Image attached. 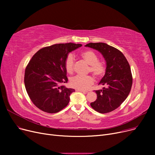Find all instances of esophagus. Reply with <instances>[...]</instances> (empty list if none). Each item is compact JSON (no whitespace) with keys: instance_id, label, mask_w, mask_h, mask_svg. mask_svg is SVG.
Returning a JSON list of instances; mask_svg holds the SVG:
<instances>
[{"instance_id":"34e87169","label":"esophagus","mask_w":155,"mask_h":155,"mask_svg":"<svg viewBox=\"0 0 155 155\" xmlns=\"http://www.w3.org/2000/svg\"><path fill=\"white\" fill-rule=\"evenodd\" d=\"M76 91L78 92H83L84 94H87L88 92L87 91H82V90H79V89H76Z\"/></svg>"}]
</instances>
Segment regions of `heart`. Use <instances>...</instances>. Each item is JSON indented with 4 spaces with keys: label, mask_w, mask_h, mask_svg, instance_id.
Wrapping results in <instances>:
<instances>
[{
    "label": "heart",
    "mask_w": 155,
    "mask_h": 155,
    "mask_svg": "<svg viewBox=\"0 0 155 155\" xmlns=\"http://www.w3.org/2000/svg\"><path fill=\"white\" fill-rule=\"evenodd\" d=\"M84 60L90 65L88 71L92 73L96 78H101L106 71V64L99 60L97 54L92 50H86L81 54ZM64 67L68 73H73L75 68V57L72 53L68 54L64 60ZM94 83V80L91 76L77 75L70 79V85L79 90L85 91L90 88Z\"/></svg>",
    "instance_id": "heart-1"
}]
</instances>
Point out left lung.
Listing matches in <instances>:
<instances>
[{
    "label": "left lung",
    "instance_id": "8db88e82",
    "mask_svg": "<svg viewBox=\"0 0 155 155\" xmlns=\"http://www.w3.org/2000/svg\"><path fill=\"white\" fill-rule=\"evenodd\" d=\"M98 50L106 61V71L95 91L97 99L91 107L101 114L108 113L119 107L127 97L133 84L131 67L124 55L117 48L104 43H90L85 45Z\"/></svg>",
    "mask_w": 155,
    "mask_h": 155
}]
</instances>
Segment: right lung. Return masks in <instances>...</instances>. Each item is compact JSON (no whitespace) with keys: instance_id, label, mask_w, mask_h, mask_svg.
I'll return each mask as SVG.
<instances>
[{"instance_id":"add662e5","label":"right lung","mask_w":155,"mask_h":155,"mask_svg":"<svg viewBox=\"0 0 155 155\" xmlns=\"http://www.w3.org/2000/svg\"><path fill=\"white\" fill-rule=\"evenodd\" d=\"M81 44H55L40 49L32 57L24 73V84L31 101L45 112L56 113L68 104L75 90L68 88L64 60Z\"/></svg>"}]
</instances>
